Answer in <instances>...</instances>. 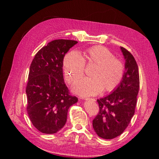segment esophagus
Instances as JSON below:
<instances>
[{"instance_id":"esophagus-1","label":"esophagus","mask_w":159,"mask_h":159,"mask_svg":"<svg viewBox=\"0 0 159 159\" xmlns=\"http://www.w3.org/2000/svg\"><path fill=\"white\" fill-rule=\"evenodd\" d=\"M85 100H91V101H95V99H93V98H85Z\"/></svg>"}]
</instances>
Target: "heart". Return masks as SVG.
I'll return each mask as SVG.
<instances>
[{"mask_svg":"<svg viewBox=\"0 0 159 159\" xmlns=\"http://www.w3.org/2000/svg\"><path fill=\"white\" fill-rule=\"evenodd\" d=\"M85 63L95 64L91 76L76 83L74 91L82 96H94L104 89L114 90L122 81L125 73L123 61L114 57V53L102 45H95L86 50L85 58L79 51L72 50L66 54L63 61L65 79L73 83L84 74Z\"/></svg>","mask_w":159,"mask_h":159,"instance_id":"b5f03b06","label":"heart"}]
</instances>
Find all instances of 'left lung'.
<instances>
[{"label": "left lung", "mask_w": 159, "mask_h": 159, "mask_svg": "<svg viewBox=\"0 0 159 159\" xmlns=\"http://www.w3.org/2000/svg\"><path fill=\"white\" fill-rule=\"evenodd\" d=\"M125 60L124 76L120 85L104 98L98 99L99 111L93 120L100 138L114 139L121 134L134 114L139 88L138 66L133 55L120 47Z\"/></svg>", "instance_id": "8db88e82"}]
</instances>
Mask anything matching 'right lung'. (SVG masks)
I'll use <instances>...</instances> for the list:
<instances>
[{
  "label": "right lung",
  "mask_w": 159,
  "mask_h": 159,
  "mask_svg": "<svg viewBox=\"0 0 159 159\" xmlns=\"http://www.w3.org/2000/svg\"><path fill=\"white\" fill-rule=\"evenodd\" d=\"M72 40L52 41L38 52L31 64L26 88L29 117L38 130L54 134L66 122L69 107L78 102L64 81L65 54L77 43Z\"/></svg>",
  "instance_id": "1"
}]
</instances>
